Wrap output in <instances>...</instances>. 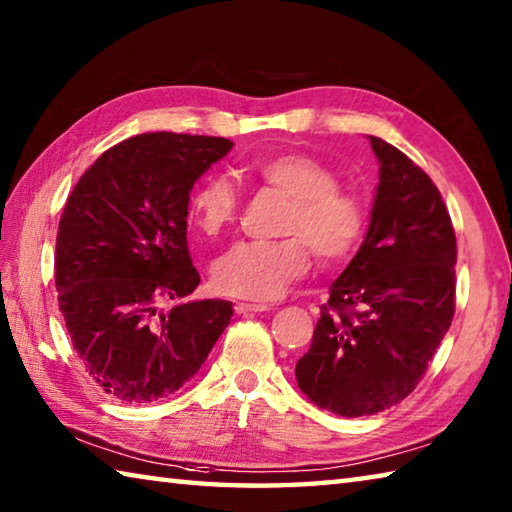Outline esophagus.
<instances>
[{
	"label": "esophagus",
	"mask_w": 512,
	"mask_h": 512,
	"mask_svg": "<svg viewBox=\"0 0 512 512\" xmlns=\"http://www.w3.org/2000/svg\"><path fill=\"white\" fill-rule=\"evenodd\" d=\"M267 305L260 303H236V314H256V312H267Z\"/></svg>",
	"instance_id": "obj_1"
}]
</instances>
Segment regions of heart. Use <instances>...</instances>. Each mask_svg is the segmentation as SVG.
<instances>
[{"instance_id":"heart-1","label":"heart","mask_w":512,"mask_h":512,"mask_svg":"<svg viewBox=\"0 0 512 512\" xmlns=\"http://www.w3.org/2000/svg\"><path fill=\"white\" fill-rule=\"evenodd\" d=\"M249 173L289 200L281 234L272 243H236L211 267L218 292L247 301L281 296L289 283L310 269V249L318 265L345 263L363 243L368 209L359 196L339 189L336 173L314 156L283 151L258 158ZM238 194L225 176H209L189 198V218L209 238L234 225Z\"/></svg>"}]
</instances>
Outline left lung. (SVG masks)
Returning <instances> with one entry per match:
<instances>
[{"label": "left lung", "mask_w": 512, "mask_h": 512, "mask_svg": "<svg viewBox=\"0 0 512 512\" xmlns=\"http://www.w3.org/2000/svg\"><path fill=\"white\" fill-rule=\"evenodd\" d=\"M368 138L379 160L368 234L296 363L305 397L341 417L406 399L455 316L457 238L439 189L406 153Z\"/></svg>", "instance_id": "8db88e82"}]
</instances>
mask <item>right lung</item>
I'll return each instance as SVG.
<instances>
[{"label":"right lung","mask_w":512,"mask_h":512,"mask_svg":"<svg viewBox=\"0 0 512 512\" xmlns=\"http://www.w3.org/2000/svg\"><path fill=\"white\" fill-rule=\"evenodd\" d=\"M234 142L187 133L122 140L77 180L57 227L55 287L73 350L124 403L180 390L225 332L229 301L160 303L200 283L187 249L189 191Z\"/></svg>","instance_id":"obj_1"}]
</instances>
